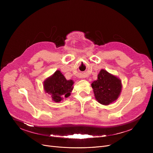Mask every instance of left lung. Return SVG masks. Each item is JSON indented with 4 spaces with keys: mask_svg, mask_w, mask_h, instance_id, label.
Instances as JSON below:
<instances>
[{
    "mask_svg": "<svg viewBox=\"0 0 153 153\" xmlns=\"http://www.w3.org/2000/svg\"><path fill=\"white\" fill-rule=\"evenodd\" d=\"M94 96L98 102L108 105L116 101L121 94L122 83L120 78L105 69H101L98 79L92 82Z\"/></svg>",
    "mask_w": 153,
    "mask_h": 153,
    "instance_id": "left-lung-1",
    "label": "left lung"
}]
</instances>
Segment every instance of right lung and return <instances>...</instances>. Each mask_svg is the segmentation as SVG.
I'll list each match as a JSON object with an SVG mask.
<instances>
[{"label":"right lung","mask_w":153,"mask_h":153,"mask_svg":"<svg viewBox=\"0 0 153 153\" xmlns=\"http://www.w3.org/2000/svg\"><path fill=\"white\" fill-rule=\"evenodd\" d=\"M74 82L66 80L63 74L57 70L53 75L46 78L43 82V88L46 93L51 95L55 103L60 102L64 98H68L73 89Z\"/></svg>","instance_id":"obj_1"}]
</instances>
